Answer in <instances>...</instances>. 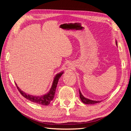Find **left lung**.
Segmentation results:
<instances>
[{"label":"left lung","instance_id":"obj_1","mask_svg":"<svg viewBox=\"0 0 131 131\" xmlns=\"http://www.w3.org/2000/svg\"><path fill=\"white\" fill-rule=\"evenodd\" d=\"M116 44L117 45V41H116ZM79 94H80V98L81 99V100L82 102L84 103L85 104H96L97 103H100L101 101H93V100H90L89 99H88L84 97V96L81 94L80 90H79Z\"/></svg>","mask_w":131,"mask_h":131}]
</instances>
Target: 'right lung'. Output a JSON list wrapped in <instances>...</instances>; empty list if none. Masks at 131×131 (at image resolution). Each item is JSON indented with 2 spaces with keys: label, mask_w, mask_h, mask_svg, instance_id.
<instances>
[{
  "label": "right lung",
  "mask_w": 131,
  "mask_h": 131,
  "mask_svg": "<svg viewBox=\"0 0 131 131\" xmlns=\"http://www.w3.org/2000/svg\"><path fill=\"white\" fill-rule=\"evenodd\" d=\"M63 74V72L56 74V75L55 76L54 78L52 86H51L49 92L45 94V95H43V96H31V95L26 94L25 92L22 91L20 89H19L16 84V85L17 88L19 91V92L21 94V95H22V96L25 98L27 99L28 100H29L33 103H35L39 104L41 105H48L50 103L51 101L53 100L54 94H55V92H56V90L57 85L58 84L59 79L61 78V77L62 76V75Z\"/></svg>",
  "instance_id": "1"
}]
</instances>
